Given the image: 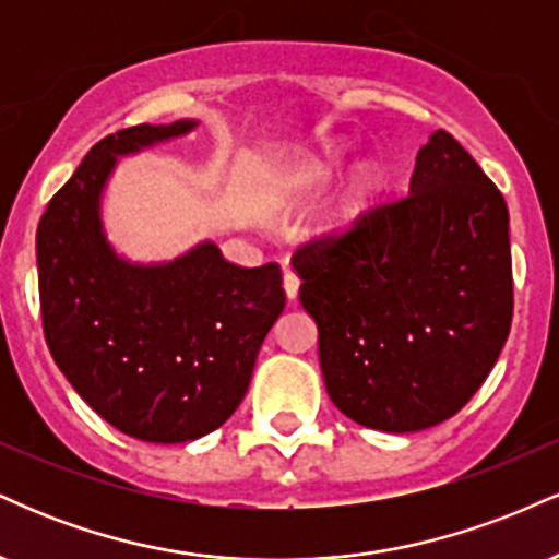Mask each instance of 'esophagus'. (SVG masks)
I'll use <instances>...</instances> for the list:
<instances>
[{"mask_svg": "<svg viewBox=\"0 0 559 559\" xmlns=\"http://www.w3.org/2000/svg\"><path fill=\"white\" fill-rule=\"evenodd\" d=\"M284 292H286L288 299H297V294H299V275L294 273V271H286L284 273Z\"/></svg>", "mask_w": 559, "mask_h": 559, "instance_id": "34e87169", "label": "esophagus"}]
</instances>
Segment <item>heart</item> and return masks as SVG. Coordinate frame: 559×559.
<instances>
[{"instance_id": "1", "label": "heart", "mask_w": 559, "mask_h": 559, "mask_svg": "<svg viewBox=\"0 0 559 559\" xmlns=\"http://www.w3.org/2000/svg\"><path fill=\"white\" fill-rule=\"evenodd\" d=\"M346 163H349V150H346L344 144H338V141H333V144L325 146L323 155H318L310 165H307L305 173H301V181L316 183V186L318 183H329L333 176H338V173L344 170ZM376 186H378V170L376 168L365 165V168L357 170L355 181H352L349 197H346L342 202V207H338L336 213L331 215L329 228L338 230V228H344L346 223H352V217H355L357 210L362 207L365 199L373 194Z\"/></svg>"}]
</instances>
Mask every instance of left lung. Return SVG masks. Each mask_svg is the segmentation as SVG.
Here are the masks:
<instances>
[{
    "label": "left lung",
    "mask_w": 559,
    "mask_h": 559,
    "mask_svg": "<svg viewBox=\"0 0 559 559\" xmlns=\"http://www.w3.org/2000/svg\"><path fill=\"white\" fill-rule=\"evenodd\" d=\"M292 262L325 391L376 431H423L460 413L510 333L504 197L447 131L420 146L407 194Z\"/></svg>",
    "instance_id": "obj_1"
}]
</instances>
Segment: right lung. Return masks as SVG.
I'll list each match as a JSON object with an SVG mask.
<instances>
[{"instance_id":"obj_1","label":"right lung","mask_w":559,"mask_h":559,"mask_svg":"<svg viewBox=\"0 0 559 559\" xmlns=\"http://www.w3.org/2000/svg\"><path fill=\"white\" fill-rule=\"evenodd\" d=\"M197 120L141 123L88 150L36 230L44 338L81 400L152 444L215 431L239 407L286 294L275 262L241 267L213 241L159 265L115 254L99 202L118 157L183 136Z\"/></svg>"}]
</instances>
